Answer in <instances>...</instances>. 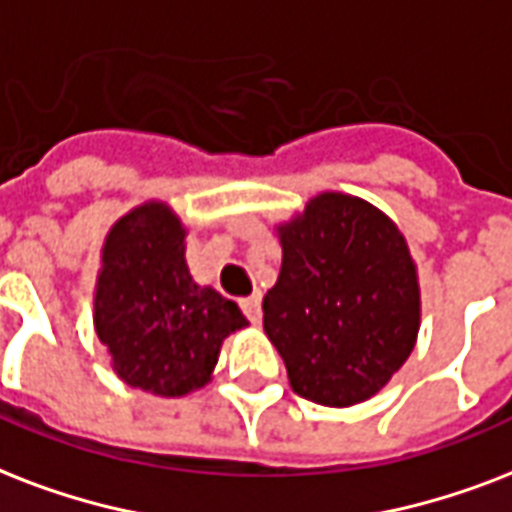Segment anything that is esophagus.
Listing matches in <instances>:
<instances>
[{
    "mask_svg": "<svg viewBox=\"0 0 512 512\" xmlns=\"http://www.w3.org/2000/svg\"><path fill=\"white\" fill-rule=\"evenodd\" d=\"M240 307H243L245 318L251 320V323H259L261 320V296L259 293H253V296H248V299L240 301Z\"/></svg>",
    "mask_w": 512,
    "mask_h": 512,
    "instance_id": "esophagus-1",
    "label": "esophagus"
}]
</instances>
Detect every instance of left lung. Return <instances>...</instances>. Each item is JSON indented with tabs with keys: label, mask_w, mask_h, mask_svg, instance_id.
<instances>
[{
	"label": "left lung",
	"mask_w": 512,
	"mask_h": 512,
	"mask_svg": "<svg viewBox=\"0 0 512 512\" xmlns=\"http://www.w3.org/2000/svg\"><path fill=\"white\" fill-rule=\"evenodd\" d=\"M280 245L264 331L293 392L320 406L363 403L417 342L419 283L406 240L366 200L326 192L280 227Z\"/></svg>",
	"instance_id": "left-lung-1"
}]
</instances>
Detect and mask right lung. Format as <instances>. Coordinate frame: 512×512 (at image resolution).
Returning <instances> with one entry per match:
<instances>
[{"label":"right lung","mask_w":512,"mask_h":512,"mask_svg":"<svg viewBox=\"0 0 512 512\" xmlns=\"http://www.w3.org/2000/svg\"><path fill=\"white\" fill-rule=\"evenodd\" d=\"M184 235L165 202H146L106 235L95 285V334L114 371L162 398L208 382L221 342L248 326L235 301L194 283Z\"/></svg>","instance_id":"right-lung-1"}]
</instances>
